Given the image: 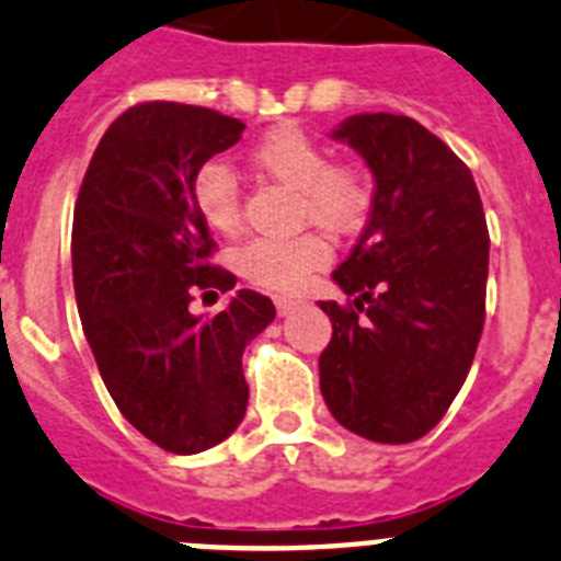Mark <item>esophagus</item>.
I'll return each mask as SVG.
<instances>
[{"label":"esophagus","mask_w":561,"mask_h":561,"mask_svg":"<svg viewBox=\"0 0 561 561\" xmlns=\"http://www.w3.org/2000/svg\"><path fill=\"white\" fill-rule=\"evenodd\" d=\"M298 306H300V300H295V298H275V309L280 318H286L289 312H295Z\"/></svg>","instance_id":"esophagus-1"}]
</instances>
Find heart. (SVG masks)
I'll return each instance as SVG.
<instances>
[{"mask_svg":"<svg viewBox=\"0 0 561 561\" xmlns=\"http://www.w3.org/2000/svg\"><path fill=\"white\" fill-rule=\"evenodd\" d=\"M252 167L284 184L298 198V221H309L329 234H348L368 213V184L357 167L329 164L327 150L295 124L266 133L252 150ZM193 207L201 221L221 234L241 227V193L232 170L221 161L198 167L190 184ZM327 257V247L314 234L289 241H249L238 249L234 263L252 284L275 291H295L304 277Z\"/></svg>","mask_w":561,"mask_h":561,"instance_id":"heart-1","label":"heart"}]
</instances>
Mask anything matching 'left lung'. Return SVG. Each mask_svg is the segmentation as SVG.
Masks as SVG:
<instances>
[{
	"instance_id": "1",
	"label": "left lung",
	"mask_w": 561,
	"mask_h": 561,
	"mask_svg": "<svg viewBox=\"0 0 561 561\" xmlns=\"http://www.w3.org/2000/svg\"><path fill=\"white\" fill-rule=\"evenodd\" d=\"M375 175L371 215L320 300L332 340L320 391L343 428L414 443L443 420L485 323L488 227L473 175L434 133L394 113L348 116L332 133Z\"/></svg>"
}]
</instances>
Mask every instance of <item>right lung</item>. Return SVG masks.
Listing matches in <instances>:
<instances>
[{
    "label": "right lung",
    "instance_id": "1",
    "mask_svg": "<svg viewBox=\"0 0 561 561\" xmlns=\"http://www.w3.org/2000/svg\"><path fill=\"white\" fill-rule=\"evenodd\" d=\"M243 124L218 110L144 102L110 124L73 213V289L95 366L124 420L158 448L198 454L247 414V343L275 320L266 295L238 289L224 312H190L198 291L234 286L190 184Z\"/></svg>",
    "mask_w": 561,
    "mask_h": 561
}]
</instances>
